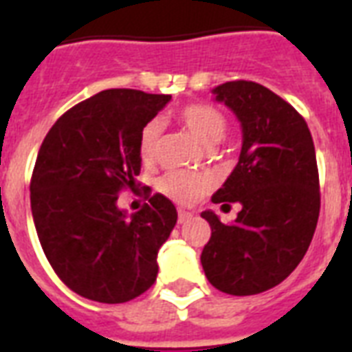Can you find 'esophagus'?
Listing matches in <instances>:
<instances>
[{"label":"esophagus","instance_id":"1","mask_svg":"<svg viewBox=\"0 0 352 352\" xmlns=\"http://www.w3.org/2000/svg\"><path fill=\"white\" fill-rule=\"evenodd\" d=\"M188 219H192V212H188V210H182V208H179V212H177V221H179V223H186Z\"/></svg>","mask_w":352,"mask_h":352}]
</instances>
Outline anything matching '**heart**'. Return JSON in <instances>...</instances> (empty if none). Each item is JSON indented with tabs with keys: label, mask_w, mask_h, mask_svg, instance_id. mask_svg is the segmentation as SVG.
I'll return each instance as SVG.
<instances>
[{
	"label": "heart",
	"mask_w": 352,
	"mask_h": 352,
	"mask_svg": "<svg viewBox=\"0 0 352 352\" xmlns=\"http://www.w3.org/2000/svg\"><path fill=\"white\" fill-rule=\"evenodd\" d=\"M177 118L199 142L208 148L219 144L228 129L225 115L210 104H188L177 111ZM159 138L160 122H148L138 137V155L144 162H151L157 157ZM157 186L164 195L177 203L192 204L208 192L212 179L204 173H193V171H168L166 175L160 177Z\"/></svg>",
	"instance_id": "heart-1"
}]
</instances>
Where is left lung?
<instances>
[{
	"mask_svg": "<svg viewBox=\"0 0 352 352\" xmlns=\"http://www.w3.org/2000/svg\"><path fill=\"white\" fill-rule=\"evenodd\" d=\"M214 95L239 118L243 148L212 201L243 208L232 225L201 214L212 228L201 263L221 292L259 294L289 278L311 245L320 215L316 151L305 118L265 85L235 80Z\"/></svg>",
	"mask_w": 352,
	"mask_h": 352,
	"instance_id": "obj_1",
	"label": "left lung"
}]
</instances>
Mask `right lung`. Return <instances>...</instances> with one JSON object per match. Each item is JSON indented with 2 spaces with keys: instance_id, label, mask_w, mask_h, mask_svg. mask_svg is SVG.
Returning <instances> with one entry per match:
<instances>
[{
  "instance_id": "add662e5",
  "label": "right lung",
  "mask_w": 352,
  "mask_h": 352,
  "mask_svg": "<svg viewBox=\"0 0 352 352\" xmlns=\"http://www.w3.org/2000/svg\"><path fill=\"white\" fill-rule=\"evenodd\" d=\"M171 100L137 89H107L54 122L30 179L38 239L56 276L76 294L124 303L155 283L159 248L177 223L162 193L131 217L118 210L122 190L138 186V137Z\"/></svg>"
}]
</instances>
